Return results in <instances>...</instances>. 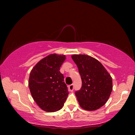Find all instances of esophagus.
<instances>
[{"instance_id":"34e87169","label":"esophagus","mask_w":135,"mask_h":135,"mask_svg":"<svg viewBox=\"0 0 135 135\" xmlns=\"http://www.w3.org/2000/svg\"><path fill=\"white\" fill-rule=\"evenodd\" d=\"M73 89H74V84H72L68 86V90H69L70 92H72Z\"/></svg>"}]
</instances>
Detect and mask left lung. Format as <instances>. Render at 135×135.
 Returning a JSON list of instances; mask_svg holds the SVG:
<instances>
[{
    "label": "left lung",
    "instance_id": "left-lung-1",
    "mask_svg": "<svg viewBox=\"0 0 135 135\" xmlns=\"http://www.w3.org/2000/svg\"><path fill=\"white\" fill-rule=\"evenodd\" d=\"M82 84L75 92L80 105L88 111L99 109L106 103L113 89L110 75L97 59L86 55H73Z\"/></svg>",
    "mask_w": 135,
    "mask_h": 135
}]
</instances>
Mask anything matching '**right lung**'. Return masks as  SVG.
I'll list each match as a JSON object with an SVG mask.
<instances>
[{
	"mask_svg": "<svg viewBox=\"0 0 135 135\" xmlns=\"http://www.w3.org/2000/svg\"><path fill=\"white\" fill-rule=\"evenodd\" d=\"M65 55L51 54L40 60L31 71L28 86L32 97L43 110L55 112L62 108L68 90L59 71Z\"/></svg>",
	"mask_w": 135,
	"mask_h": 135,
	"instance_id": "obj_1",
	"label": "right lung"
}]
</instances>
